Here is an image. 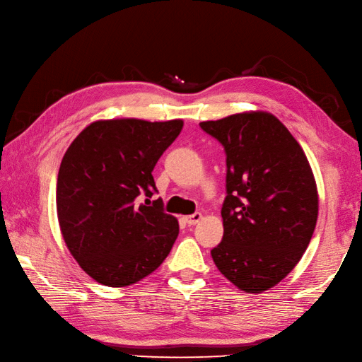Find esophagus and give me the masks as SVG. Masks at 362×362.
<instances>
[{"label": "esophagus", "instance_id": "obj_1", "mask_svg": "<svg viewBox=\"0 0 362 362\" xmlns=\"http://www.w3.org/2000/svg\"><path fill=\"white\" fill-rule=\"evenodd\" d=\"M202 218V214L201 213H193L190 216H185L184 217V222L187 225H196Z\"/></svg>", "mask_w": 362, "mask_h": 362}]
</instances>
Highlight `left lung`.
<instances>
[{
    "label": "left lung",
    "instance_id": "left-lung-1",
    "mask_svg": "<svg viewBox=\"0 0 362 362\" xmlns=\"http://www.w3.org/2000/svg\"><path fill=\"white\" fill-rule=\"evenodd\" d=\"M199 127L226 154L223 238L211 257L246 293L276 286L298 264L313 237L319 196L305 152L279 120L238 113Z\"/></svg>",
    "mask_w": 362,
    "mask_h": 362
}]
</instances>
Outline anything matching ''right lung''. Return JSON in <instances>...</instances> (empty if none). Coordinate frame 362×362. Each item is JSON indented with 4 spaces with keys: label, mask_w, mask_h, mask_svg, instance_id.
Listing matches in <instances>:
<instances>
[{
    "label": "right lung",
    "mask_w": 362,
    "mask_h": 362,
    "mask_svg": "<svg viewBox=\"0 0 362 362\" xmlns=\"http://www.w3.org/2000/svg\"><path fill=\"white\" fill-rule=\"evenodd\" d=\"M182 120H98L76 136L57 178V216L72 257L107 287L131 286L154 272L178 237L152 177ZM140 197H146L145 204Z\"/></svg>",
    "instance_id": "obj_1"
}]
</instances>
